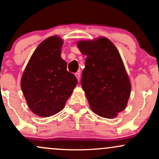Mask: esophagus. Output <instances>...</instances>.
Instances as JSON below:
<instances>
[{
  "label": "esophagus",
  "instance_id": "esophagus-1",
  "mask_svg": "<svg viewBox=\"0 0 159 159\" xmlns=\"http://www.w3.org/2000/svg\"><path fill=\"white\" fill-rule=\"evenodd\" d=\"M75 75L76 76V78H77L78 81H80V78H81V77H80V72H77V73L75 74Z\"/></svg>",
  "mask_w": 159,
  "mask_h": 159
}]
</instances>
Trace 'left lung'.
<instances>
[{"label":"left lung","instance_id":"1","mask_svg":"<svg viewBox=\"0 0 159 159\" xmlns=\"http://www.w3.org/2000/svg\"><path fill=\"white\" fill-rule=\"evenodd\" d=\"M77 46L87 56L81 83L91 110L102 117H116L126 107L132 89L119 51L105 36L80 40Z\"/></svg>","mask_w":159,"mask_h":159}]
</instances>
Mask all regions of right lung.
Returning a JSON list of instances; mask_svg holds the SVG:
<instances>
[{
	"mask_svg": "<svg viewBox=\"0 0 159 159\" xmlns=\"http://www.w3.org/2000/svg\"><path fill=\"white\" fill-rule=\"evenodd\" d=\"M63 39L55 35L45 39L30 57L21 78V88L27 106L40 117L57 114L65 106L78 84L67 71L61 54Z\"/></svg>",
	"mask_w": 159,
	"mask_h": 159,
	"instance_id": "right-lung-1",
	"label": "right lung"
}]
</instances>
